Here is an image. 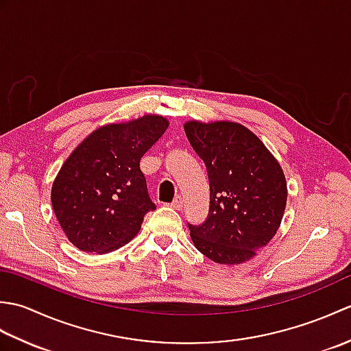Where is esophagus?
<instances>
[{
	"label": "esophagus",
	"mask_w": 351,
	"mask_h": 351,
	"mask_svg": "<svg viewBox=\"0 0 351 351\" xmlns=\"http://www.w3.org/2000/svg\"><path fill=\"white\" fill-rule=\"evenodd\" d=\"M171 206H173L175 210H182V206H184V200H182V197H181V196H176L173 202H171Z\"/></svg>",
	"instance_id": "1"
}]
</instances>
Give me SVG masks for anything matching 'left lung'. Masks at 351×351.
Returning <instances> with one entry per match:
<instances>
[{
  "label": "left lung",
  "mask_w": 351,
  "mask_h": 351,
  "mask_svg": "<svg viewBox=\"0 0 351 351\" xmlns=\"http://www.w3.org/2000/svg\"><path fill=\"white\" fill-rule=\"evenodd\" d=\"M184 130L210 180L208 217L189 223L193 244L214 263H245L280 226L288 196L280 164L240 123L190 121Z\"/></svg>",
  "instance_id": "left-lung-1"
}]
</instances>
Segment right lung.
Instances as JSON below:
<instances>
[{"mask_svg": "<svg viewBox=\"0 0 351 351\" xmlns=\"http://www.w3.org/2000/svg\"><path fill=\"white\" fill-rule=\"evenodd\" d=\"M146 114L93 131L75 147L52 184L51 202L68 240L83 252L108 253L130 243L155 210L140 160L167 130Z\"/></svg>", "mask_w": 351, "mask_h": 351, "instance_id": "right-lung-1", "label": "right lung"}]
</instances>
